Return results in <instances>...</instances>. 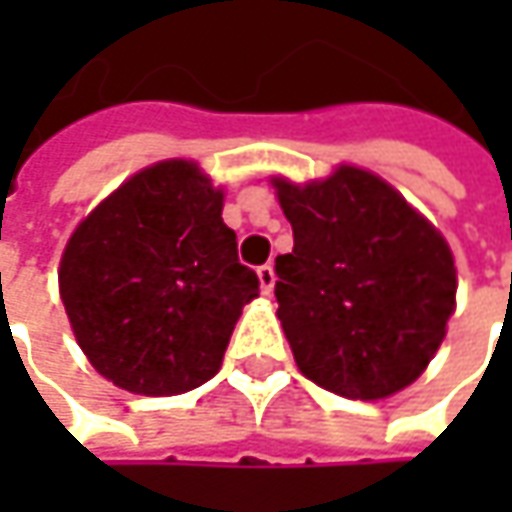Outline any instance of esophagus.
<instances>
[{"label":"esophagus","mask_w":512,"mask_h":512,"mask_svg":"<svg viewBox=\"0 0 512 512\" xmlns=\"http://www.w3.org/2000/svg\"><path fill=\"white\" fill-rule=\"evenodd\" d=\"M259 285H262V293H270L273 285H276V273H273V265H262L259 270Z\"/></svg>","instance_id":"obj_1"}]
</instances>
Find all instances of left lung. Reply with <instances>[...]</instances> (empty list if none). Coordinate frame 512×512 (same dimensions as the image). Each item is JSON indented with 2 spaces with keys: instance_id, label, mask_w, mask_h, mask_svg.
<instances>
[{
  "instance_id": "1",
  "label": "left lung",
  "mask_w": 512,
  "mask_h": 512,
  "mask_svg": "<svg viewBox=\"0 0 512 512\" xmlns=\"http://www.w3.org/2000/svg\"><path fill=\"white\" fill-rule=\"evenodd\" d=\"M273 187L293 227V250L276 256V316L299 370L362 402L416 382L456 310L442 233L370 170Z\"/></svg>"
}]
</instances>
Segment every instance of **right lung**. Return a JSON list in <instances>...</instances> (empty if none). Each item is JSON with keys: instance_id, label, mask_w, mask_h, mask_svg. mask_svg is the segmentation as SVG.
<instances>
[{"instance_id": "add662e5", "label": "right lung", "mask_w": 512, "mask_h": 512, "mask_svg": "<svg viewBox=\"0 0 512 512\" xmlns=\"http://www.w3.org/2000/svg\"><path fill=\"white\" fill-rule=\"evenodd\" d=\"M222 205L196 162L168 159L130 176L73 230L62 305L90 364L116 387L176 396L219 373L242 307L259 296Z\"/></svg>"}]
</instances>
